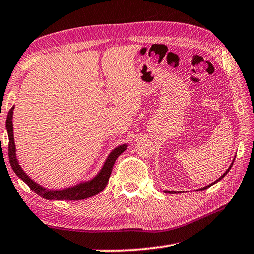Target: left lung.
Returning <instances> with one entry per match:
<instances>
[{
    "label": "left lung",
    "instance_id": "8db88e82",
    "mask_svg": "<svg viewBox=\"0 0 254 254\" xmlns=\"http://www.w3.org/2000/svg\"><path fill=\"white\" fill-rule=\"evenodd\" d=\"M233 164V163H232ZM232 164L231 165H230V168L227 170V171H225L222 175H221V177L218 179V180H216V181L215 182H213V183H211V184H209V186H206V187H204V188H202V189H200V190H204V189H207V188H209V187H211L212 186V184H214V183H216V182H218V181H220V180L221 179H223L224 177H225V175H227V173L230 171V169H231V167H232ZM165 193H177V192H174V191H164Z\"/></svg>",
    "mask_w": 254,
    "mask_h": 254
}]
</instances>
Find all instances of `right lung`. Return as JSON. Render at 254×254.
<instances>
[{
	"label": "right lung",
	"instance_id": "obj_1",
	"mask_svg": "<svg viewBox=\"0 0 254 254\" xmlns=\"http://www.w3.org/2000/svg\"><path fill=\"white\" fill-rule=\"evenodd\" d=\"M13 109H14V107H12L10 111H8L7 119H6V130L8 134V159H10V164L13 169V171L16 173L18 178H21L23 181L30 187L32 191H34L36 194H39L40 196H42L47 200H68V201L74 200L75 201V200L87 199V197H91L95 194H98V193H100L103 190L109 182L110 175H111L115 161H117V159L119 158L122 152L127 150V144L115 147V149L108 156V159L105 161V163L103 165L102 170L100 171V173L96 175L93 180H91V181L85 182V183H80L79 186L64 189V190H58V191L47 190V189L39 186L38 183H35L33 180H31L29 177H27L17 162V159L15 155L14 137H13V123H12Z\"/></svg>",
	"mask_w": 254,
	"mask_h": 254
}]
</instances>
